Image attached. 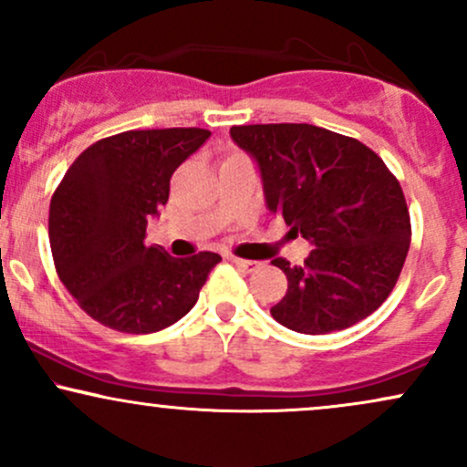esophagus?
Wrapping results in <instances>:
<instances>
[{"mask_svg": "<svg viewBox=\"0 0 467 467\" xmlns=\"http://www.w3.org/2000/svg\"><path fill=\"white\" fill-rule=\"evenodd\" d=\"M230 259V264H234L237 267H241V270H248V272H252V270H256V267H259L261 264L259 261H248V259H239V256H228Z\"/></svg>", "mask_w": 467, "mask_h": 467, "instance_id": "34e87169", "label": "esophagus"}]
</instances>
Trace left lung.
Returning a JSON list of instances; mask_svg holds the SVG:
<instances>
[{
	"mask_svg": "<svg viewBox=\"0 0 467 467\" xmlns=\"http://www.w3.org/2000/svg\"><path fill=\"white\" fill-rule=\"evenodd\" d=\"M230 136L259 164L265 203L314 250L301 265L276 256L287 276L272 318L298 334L360 323L389 298L410 245L400 182L378 153L316 125H244Z\"/></svg>",
	"mask_w": 467,
	"mask_h": 467,
	"instance_id": "1",
	"label": "left lung"
}]
</instances>
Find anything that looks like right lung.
<instances>
[{"instance_id": "1", "label": "right lung", "mask_w": 467, "mask_h": 467, "mask_svg": "<svg viewBox=\"0 0 467 467\" xmlns=\"http://www.w3.org/2000/svg\"><path fill=\"white\" fill-rule=\"evenodd\" d=\"M211 138L208 130L122 131L74 160L50 202L57 275L80 309L125 334L178 323L222 256L175 259L147 245V223L169 202L171 175Z\"/></svg>"}]
</instances>
